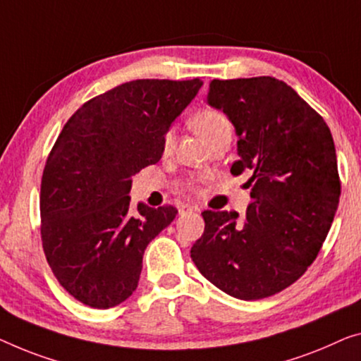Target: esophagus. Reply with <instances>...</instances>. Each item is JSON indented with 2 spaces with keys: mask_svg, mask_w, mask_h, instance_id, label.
<instances>
[{
  "mask_svg": "<svg viewBox=\"0 0 361 361\" xmlns=\"http://www.w3.org/2000/svg\"><path fill=\"white\" fill-rule=\"evenodd\" d=\"M180 214H190V212H199V207L197 206H192V204H188V202H183L181 206L178 207Z\"/></svg>",
  "mask_w": 361,
  "mask_h": 361,
  "instance_id": "1",
  "label": "esophagus"
}]
</instances>
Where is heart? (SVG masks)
Instances as JSON below:
<instances>
[{"label":"heart","instance_id":"heart-1","mask_svg":"<svg viewBox=\"0 0 361 361\" xmlns=\"http://www.w3.org/2000/svg\"><path fill=\"white\" fill-rule=\"evenodd\" d=\"M191 126L195 128V131L201 136L207 144H212L215 139L222 134H232V121L228 120V116L224 111H220L214 106H207L196 111L191 118ZM175 144V131L173 129H166L164 137H162V150L164 154L171 152ZM190 190H195L192 185H186Z\"/></svg>","mask_w":361,"mask_h":361}]
</instances>
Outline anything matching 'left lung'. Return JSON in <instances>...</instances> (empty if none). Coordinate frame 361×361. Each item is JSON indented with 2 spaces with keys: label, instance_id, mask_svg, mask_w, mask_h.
Wrapping results in <instances>:
<instances>
[{
  "label": "left lung",
  "instance_id": "8db88e82",
  "mask_svg": "<svg viewBox=\"0 0 361 361\" xmlns=\"http://www.w3.org/2000/svg\"><path fill=\"white\" fill-rule=\"evenodd\" d=\"M209 105L224 110L238 134L252 202L236 212L204 211V233L191 259L209 282L240 300L276 295L303 276L334 220L341 178L329 126L295 90L271 76L214 79Z\"/></svg>",
  "mask_w": 361,
  "mask_h": 361
}]
</instances>
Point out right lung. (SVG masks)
I'll return each mask as SVG.
<instances>
[{"label": "right lung", "mask_w": 361, "mask_h": 361, "mask_svg": "<svg viewBox=\"0 0 361 361\" xmlns=\"http://www.w3.org/2000/svg\"><path fill=\"white\" fill-rule=\"evenodd\" d=\"M202 80L137 79L85 102L47 157L40 235L47 262L80 303L109 310L133 295L147 245L173 206L129 207L131 176L162 157V137Z\"/></svg>", "instance_id": "add662e5"}]
</instances>
